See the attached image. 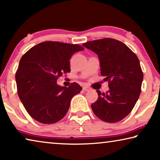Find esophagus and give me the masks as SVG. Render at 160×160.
<instances>
[{
  "instance_id": "obj_1",
  "label": "esophagus",
  "mask_w": 160,
  "mask_h": 160,
  "mask_svg": "<svg viewBox=\"0 0 160 160\" xmlns=\"http://www.w3.org/2000/svg\"><path fill=\"white\" fill-rule=\"evenodd\" d=\"M82 90H85V91H89V90H90V89L88 87H87V86H85V87H83L82 88Z\"/></svg>"
}]
</instances>
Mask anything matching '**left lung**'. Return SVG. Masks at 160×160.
I'll return each mask as SVG.
<instances>
[{"label":"left lung","mask_w":160,"mask_h":160,"mask_svg":"<svg viewBox=\"0 0 160 160\" xmlns=\"http://www.w3.org/2000/svg\"><path fill=\"white\" fill-rule=\"evenodd\" d=\"M98 56L101 74L108 81L109 90L91 105L95 116L108 123L118 122L132 111L141 93L144 78L137 55L126 44L105 38L82 44Z\"/></svg>","instance_id":"left-lung-1"}]
</instances>
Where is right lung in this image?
Wrapping results in <instances>:
<instances>
[{"instance_id": "add662e5", "label": "right lung", "mask_w": 160, "mask_h": 160, "mask_svg": "<svg viewBox=\"0 0 160 160\" xmlns=\"http://www.w3.org/2000/svg\"><path fill=\"white\" fill-rule=\"evenodd\" d=\"M84 48L78 44L44 42L31 48L19 62L16 82L19 98L28 113L42 123H56L66 115L71 99L82 90L79 84L57 83L70 72V59Z\"/></svg>"}]
</instances>
